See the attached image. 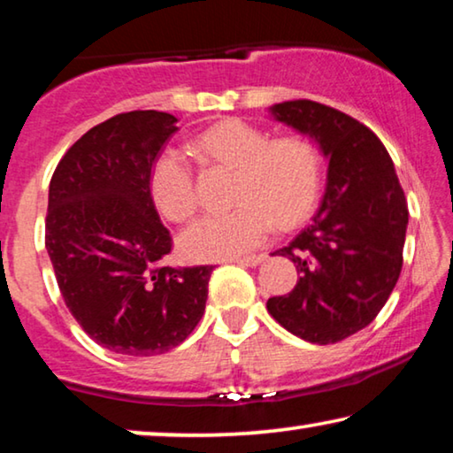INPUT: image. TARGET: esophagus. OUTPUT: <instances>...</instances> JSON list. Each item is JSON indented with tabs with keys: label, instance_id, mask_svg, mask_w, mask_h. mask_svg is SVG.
<instances>
[{
	"label": "esophagus",
	"instance_id": "1",
	"mask_svg": "<svg viewBox=\"0 0 453 453\" xmlns=\"http://www.w3.org/2000/svg\"><path fill=\"white\" fill-rule=\"evenodd\" d=\"M265 257H267L265 253H257V255H247V257H237V259H233V261H234V264L245 265V267H255V265L264 264Z\"/></svg>",
	"mask_w": 453,
	"mask_h": 453
}]
</instances>
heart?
Masks as SVG:
<instances>
[{"instance_id": "1", "label": "heart", "mask_w": 453, "mask_h": 453, "mask_svg": "<svg viewBox=\"0 0 453 453\" xmlns=\"http://www.w3.org/2000/svg\"><path fill=\"white\" fill-rule=\"evenodd\" d=\"M194 149L220 165L237 169L233 212L196 220L180 237L192 261H219L261 245L273 222L288 228L312 211L320 188V157L304 136L270 139L245 120H222L194 141ZM150 196L165 219L183 222L198 208L194 173L186 157L165 150L150 169Z\"/></svg>"}]
</instances>
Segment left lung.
Segmentation results:
<instances>
[{"mask_svg":"<svg viewBox=\"0 0 453 453\" xmlns=\"http://www.w3.org/2000/svg\"><path fill=\"white\" fill-rule=\"evenodd\" d=\"M270 114L311 136L329 173L311 225L273 253L292 259L300 278L267 311L292 335L337 343L368 326L395 290L409 225L404 192L388 150L356 118L311 100L273 104Z\"/></svg>","mask_w":453,"mask_h":453,"instance_id":"8db88e82","label":"left lung"}]
</instances>
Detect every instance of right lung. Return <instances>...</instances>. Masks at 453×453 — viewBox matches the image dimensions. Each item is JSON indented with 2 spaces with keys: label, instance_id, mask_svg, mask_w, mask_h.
Returning <instances> with one entry per match:
<instances>
[{
  "label": "right lung",
  "instance_id": "obj_1",
  "mask_svg": "<svg viewBox=\"0 0 453 453\" xmlns=\"http://www.w3.org/2000/svg\"><path fill=\"white\" fill-rule=\"evenodd\" d=\"M157 110L88 130L52 173L47 251L65 304L97 345L147 357L186 341L206 308L214 265L169 267L172 234L150 169L178 127Z\"/></svg>",
  "mask_w": 453,
  "mask_h": 453
}]
</instances>
